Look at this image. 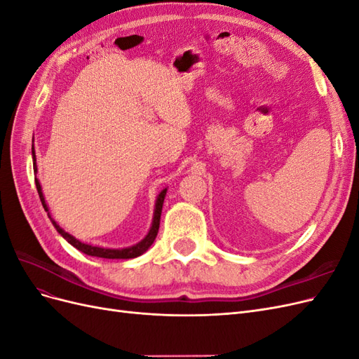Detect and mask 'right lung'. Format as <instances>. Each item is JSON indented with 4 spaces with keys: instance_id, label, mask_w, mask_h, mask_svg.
I'll return each mask as SVG.
<instances>
[{
    "instance_id": "right-lung-1",
    "label": "right lung",
    "mask_w": 359,
    "mask_h": 359,
    "mask_svg": "<svg viewBox=\"0 0 359 359\" xmlns=\"http://www.w3.org/2000/svg\"><path fill=\"white\" fill-rule=\"evenodd\" d=\"M32 163H34V172L37 173L34 145H32ZM36 187H37V191H39V196H40L43 208H45V211L48 212L52 224L55 226L57 232L64 238V240H66L67 243H70L73 247L81 250V252L85 253V255L95 256V257H103V259H133V257H137V256L144 255V253L147 252V250L151 247V244L154 243L156 236H157L158 227H160V215H161L163 202H165V196H166V191H168V189L161 190L160 194L157 196L156 208H154V217H153V224H151L149 232L147 233V236L144 238L142 241L135 244V245H132V247H127V248H103V247H95V245H90V244H83V243H81L79 240H76L74 236H72L70 233H67L64 229H61L60 224H57V222L53 220L52 217H50V214H49V208H48V205H46V202H45V196H43L41 186H40V182H39L37 178H36Z\"/></svg>"
}]
</instances>
